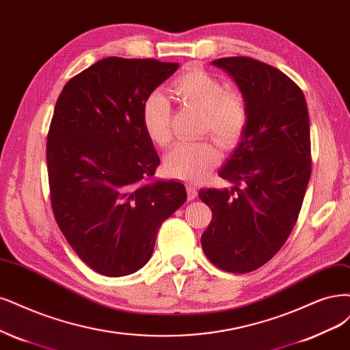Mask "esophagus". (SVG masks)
I'll return each instance as SVG.
<instances>
[{"label":"esophagus","mask_w":350,"mask_h":350,"mask_svg":"<svg viewBox=\"0 0 350 350\" xmlns=\"http://www.w3.org/2000/svg\"><path fill=\"white\" fill-rule=\"evenodd\" d=\"M198 194V189H197V185L194 184H188L187 185V196H188V200H194Z\"/></svg>","instance_id":"esophagus-1"}]
</instances>
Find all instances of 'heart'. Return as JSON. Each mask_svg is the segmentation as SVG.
Returning <instances> with one entry per match:
<instances>
[{
  "instance_id": "b5f03b06",
  "label": "heart",
  "mask_w": 350,
  "mask_h": 350,
  "mask_svg": "<svg viewBox=\"0 0 350 350\" xmlns=\"http://www.w3.org/2000/svg\"><path fill=\"white\" fill-rule=\"evenodd\" d=\"M176 98L202 110L200 130L211 135L226 150L236 148L249 126V105L239 90H228L224 81L198 66H191L178 75L171 85ZM142 123L149 139L159 148L174 140L171 104L159 91L150 92L142 105ZM220 162L215 143L204 139L180 143L165 159V170L174 178L197 183L206 178Z\"/></svg>"
}]
</instances>
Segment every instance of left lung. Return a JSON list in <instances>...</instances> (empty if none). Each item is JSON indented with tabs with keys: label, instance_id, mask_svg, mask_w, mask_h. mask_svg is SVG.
Returning a JSON list of instances; mask_svg holds the SVG:
<instances>
[{
	"label": "left lung",
	"instance_id": "obj_1",
	"mask_svg": "<svg viewBox=\"0 0 350 350\" xmlns=\"http://www.w3.org/2000/svg\"><path fill=\"white\" fill-rule=\"evenodd\" d=\"M230 74L249 105V126L220 171L234 188L198 192L213 219L201 246L226 272H252L293 232L311 175L304 94L284 72L247 56L213 60Z\"/></svg>",
	"mask_w": 350,
	"mask_h": 350
}]
</instances>
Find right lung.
<instances>
[{"mask_svg": "<svg viewBox=\"0 0 350 350\" xmlns=\"http://www.w3.org/2000/svg\"><path fill=\"white\" fill-rule=\"evenodd\" d=\"M178 64L111 56L70 78L47 133L55 220L91 269L130 275L148 263L162 223L187 200L176 180L148 184L161 163L142 105Z\"/></svg>", "mask_w": 350, "mask_h": 350, "instance_id": "1", "label": "right lung"}]
</instances>
